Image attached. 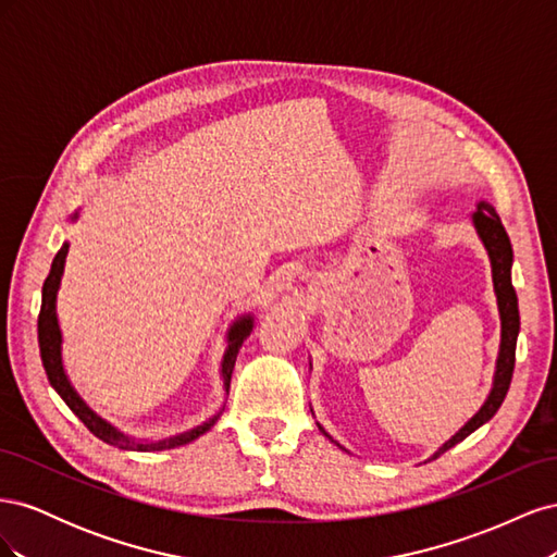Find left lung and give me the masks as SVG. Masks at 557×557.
<instances>
[{
  "instance_id": "8db88e82",
  "label": "left lung",
  "mask_w": 557,
  "mask_h": 557,
  "mask_svg": "<svg viewBox=\"0 0 557 557\" xmlns=\"http://www.w3.org/2000/svg\"><path fill=\"white\" fill-rule=\"evenodd\" d=\"M471 221H474V227H476L479 237L487 250V256H491V264H493V283H495L497 307H499V318H502V344H499L497 372H495L493 391H491V395H487L479 413L471 418L458 434L450 436V440L440 450H436L430 460H436L442 453H446L455 444L467 440L471 432L479 430L483 423H487V420L497 413L504 397H507V393H509L513 364H516V339H518V330H520V315H518V297H516V290L511 285L513 250H511L509 234H507V230H504L497 211L487 205V201H479L476 213L471 215Z\"/></svg>"
}]
</instances>
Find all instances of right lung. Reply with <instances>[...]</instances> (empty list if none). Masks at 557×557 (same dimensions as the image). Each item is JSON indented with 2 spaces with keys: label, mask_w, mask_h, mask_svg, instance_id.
I'll return each instance as SVG.
<instances>
[{
  "label": "right lung",
  "mask_w": 557,
  "mask_h": 557,
  "mask_svg": "<svg viewBox=\"0 0 557 557\" xmlns=\"http://www.w3.org/2000/svg\"><path fill=\"white\" fill-rule=\"evenodd\" d=\"M76 218V213L72 215V221ZM66 250H70V244H62V248L58 250V256L53 258V264H50V272L44 281V290H41V311H39V350H41V362L46 369V376L50 381V385L55 387L58 395L66 401V407H70L83 425H86L95 436L99 440L115 446V448H123V450H146V453H153V450H170L183 444H190L195 442L197 436H201L205 432H209L215 420L221 418V413H215L213 418H209L207 423H201L188 432H181L176 436H166V440L160 442H134L129 436H125L123 432H117L115 428H111L107 420L99 418L86 401H83L76 391L72 387L70 379L64 374V367H62V334H60V325H58V313H55V299H58V288H60V278L64 272V260H66ZM252 330V318L244 315L239 323H234V327L230 330V346L225 350V358H223V381H225V391H230V381H232V369L234 362H237V352L244 344L246 336Z\"/></svg>",
  "instance_id": "1"
}]
</instances>
